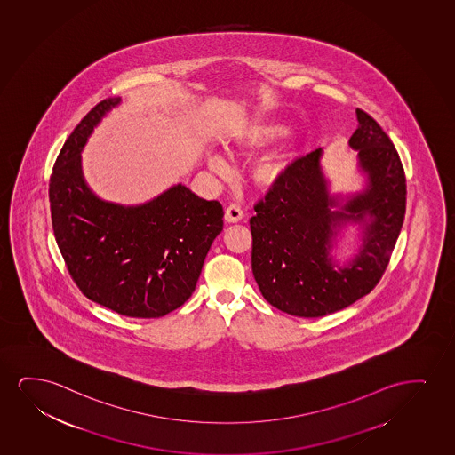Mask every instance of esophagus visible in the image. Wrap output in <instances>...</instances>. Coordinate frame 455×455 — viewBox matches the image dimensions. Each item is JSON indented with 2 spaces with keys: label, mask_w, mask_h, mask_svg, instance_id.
Returning <instances> with one entry per match:
<instances>
[{
  "label": "esophagus",
  "mask_w": 455,
  "mask_h": 455,
  "mask_svg": "<svg viewBox=\"0 0 455 455\" xmlns=\"http://www.w3.org/2000/svg\"><path fill=\"white\" fill-rule=\"evenodd\" d=\"M243 218V207H241L239 204H236V202L230 204V205L227 207V210H225V220H227V222H239Z\"/></svg>",
  "instance_id": "esophagus-1"
}]
</instances>
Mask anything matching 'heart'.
Returning <instances> with one entry per match:
<instances>
[{"label":"heart","instance_id":"heart-1","mask_svg":"<svg viewBox=\"0 0 455 455\" xmlns=\"http://www.w3.org/2000/svg\"><path fill=\"white\" fill-rule=\"evenodd\" d=\"M285 134H287V128L283 124L258 122V124H248L247 128L239 134L237 143L245 148L262 147V145L273 142ZM210 165L214 172H224L225 170L224 160L216 156L210 159ZM283 172V164L276 162V160H268L266 164H260L254 170V180L260 187H270L273 183L277 182V179L281 178Z\"/></svg>","mask_w":455,"mask_h":455}]
</instances>
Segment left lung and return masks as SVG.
<instances>
[{"instance_id":"8db88e82","label":"left lung","mask_w":455,"mask_h":455,"mask_svg":"<svg viewBox=\"0 0 455 455\" xmlns=\"http://www.w3.org/2000/svg\"><path fill=\"white\" fill-rule=\"evenodd\" d=\"M358 130L350 147L369 174V189L342 207L327 195L321 172V148L293 160L266 197L254 204L250 228L251 268L260 293L273 307L301 318H318L348 307L371 293L389 266L406 212V176L400 156L383 128L356 109ZM367 225L361 256L338 273L328 258L331 228L342 218Z\"/></svg>"}]
</instances>
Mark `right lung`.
I'll return each mask as SVG.
<instances>
[{
    "mask_svg": "<svg viewBox=\"0 0 455 455\" xmlns=\"http://www.w3.org/2000/svg\"><path fill=\"white\" fill-rule=\"evenodd\" d=\"M118 99L100 101L66 139L49 179L52 230L72 281L91 301L131 318H160L195 291L224 210L178 185L140 207L97 199L80 151Z\"/></svg>",
    "mask_w": 455,
    "mask_h": 455,
    "instance_id": "add662e5",
    "label": "right lung"
}]
</instances>
